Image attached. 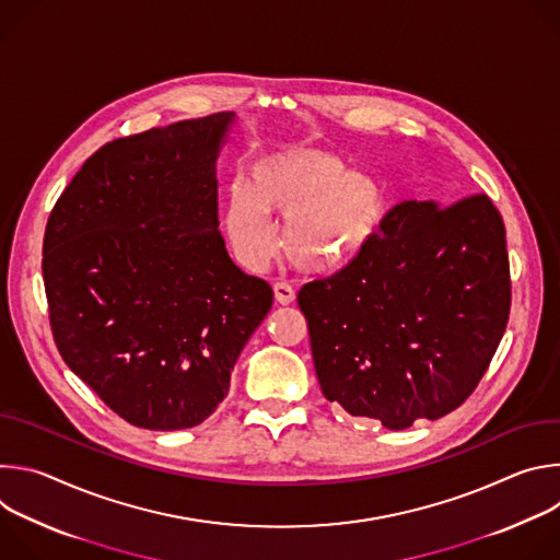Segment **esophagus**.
Masks as SVG:
<instances>
[{"label":"esophagus","instance_id":"1","mask_svg":"<svg viewBox=\"0 0 560 560\" xmlns=\"http://www.w3.org/2000/svg\"><path fill=\"white\" fill-rule=\"evenodd\" d=\"M275 299L281 305H290L294 301V288L290 283H283V281L275 283Z\"/></svg>","mask_w":560,"mask_h":560}]
</instances>
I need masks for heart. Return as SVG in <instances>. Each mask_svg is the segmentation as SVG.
Here are the masks:
<instances>
[{"label":"heart","mask_w":560,"mask_h":560,"mask_svg":"<svg viewBox=\"0 0 560 560\" xmlns=\"http://www.w3.org/2000/svg\"><path fill=\"white\" fill-rule=\"evenodd\" d=\"M389 210L385 188L354 173L335 152L288 143L255 156L248 186L234 184L223 206V230L236 259L261 270L283 250L305 272H337L354 264L376 242Z\"/></svg>","instance_id":"obj_1"}]
</instances>
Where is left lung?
<instances>
[{
  "label": "left lung",
  "mask_w": 560,
  "mask_h": 560,
  "mask_svg": "<svg viewBox=\"0 0 560 560\" xmlns=\"http://www.w3.org/2000/svg\"><path fill=\"white\" fill-rule=\"evenodd\" d=\"M510 301L505 225L486 195L394 206L363 257L299 292L324 396L387 430L465 401Z\"/></svg>",
  "instance_id": "obj_1"
}]
</instances>
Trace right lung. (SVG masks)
<instances>
[{
  "mask_svg": "<svg viewBox=\"0 0 560 560\" xmlns=\"http://www.w3.org/2000/svg\"><path fill=\"white\" fill-rule=\"evenodd\" d=\"M234 119L106 143L48 217L42 272L57 350L143 430L206 421L272 307V288L234 266L219 232L217 159Z\"/></svg>",
  "mask_w": 560,
  "mask_h": 560,
  "instance_id": "add662e5",
  "label": "right lung"
}]
</instances>
